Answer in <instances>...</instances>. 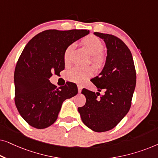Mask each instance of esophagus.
<instances>
[{"label": "esophagus", "mask_w": 158, "mask_h": 158, "mask_svg": "<svg viewBox=\"0 0 158 158\" xmlns=\"http://www.w3.org/2000/svg\"><path fill=\"white\" fill-rule=\"evenodd\" d=\"M82 88H83V87L81 85H77V89H78V92L81 93V90H82Z\"/></svg>", "instance_id": "34e87169"}]
</instances>
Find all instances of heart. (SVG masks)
Listing matches in <instances>:
<instances>
[{"label":"heart","instance_id":"heart-1","mask_svg":"<svg viewBox=\"0 0 158 158\" xmlns=\"http://www.w3.org/2000/svg\"><path fill=\"white\" fill-rule=\"evenodd\" d=\"M82 43L88 52L92 55L90 59L92 64L97 68H100L104 65L106 57L103 52V44L102 42L96 36L90 35L84 38L82 40ZM73 47V44L69 45L64 51V60L65 62L69 61ZM93 73H94V69L90 66H75L68 70V77L71 81L81 83L91 76Z\"/></svg>","mask_w":158,"mask_h":158}]
</instances>
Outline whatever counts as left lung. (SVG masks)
Here are the masks:
<instances>
[{
  "label": "left lung",
  "instance_id": "1",
  "mask_svg": "<svg viewBox=\"0 0 158 158\" xmlns=\"http://www.w3.org/2000/svg\"><path fill=\"white\" fill-rule=\"evenodd\" d=\"M103 40L107 57L103 70L93 78L98 91L83 88L82 94L86 102L78 107L83 122L88 128L103 132L114 128L128 113L136 85V70L132 55L128 47L119 38L109 34L94 32Z\"/></svg>",
  "mask_w": 158,
  "mask_h": 158
}]
</instances>
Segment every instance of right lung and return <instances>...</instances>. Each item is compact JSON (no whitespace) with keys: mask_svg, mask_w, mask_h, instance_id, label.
<instances>
[{"mask_svg":"<svg viewBox=\"0 0 158 158\" xmlns=\"http://www.w3.org/2000/svg\"><path fill=\"white\" fill-rule=\"evenodd\" d=\"M88 30H46L34 36L21 52L14 72L15 103L30 126L47 128L55 122L64 100L77 94L73 83L57 88L49 82L52 73L64 69L67 47Z\"/></svg>","mask_w":158,"mask_h":158,"instance_id":"1","label":"right lung"}]
</instances>
